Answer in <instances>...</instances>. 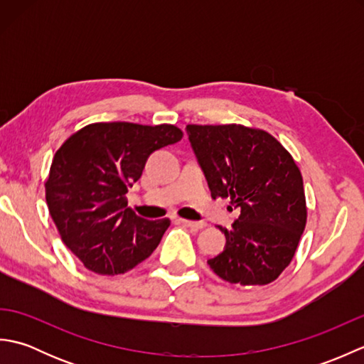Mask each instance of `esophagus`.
I'll list each match as a JSON object with an SVG mask.
<instances>
[{
	"label": "esophagus",
	"instance_id": "1",
	"mask_svg": "<svg viewBox=\"0 0 364 364\" xmlns=\"http://www.w3.org/2000/svg\"><path fill=\"white\" fill-rule=\"evenodd\" d=\"M180 222L183 223L184 227H188V228L194 230V231H198V230H202V228L206 227L205 222H192V220H184V219H180Z\"/></svg>",
	"mask_w": 364,
	"mask_h": 364
}]
</instances>
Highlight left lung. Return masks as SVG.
Returning a JSON list of instances; mask_svg holds the SVG:
<instances>
[{"mask_svg": "<svg viewBox=\"0 0 364 364\" xmlns=\"http://www.w3.org/2000/svg\"><path fill=\"white\" fill-rule=\"evenodd\" d=\"M186 133L213 198H230L239 218L223 252L208 259L222 280L267 284L288 267L306 223L300 170L266 131L241 125H188Z\"/></svg>", "mask_w": 364, "mask_h": 364, "instance_id": "obj_1", "label": "left lung"}]
</instances>
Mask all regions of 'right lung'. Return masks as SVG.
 Listing matches in <instances>:
<instances>
[{
	"label": "right lung",
	"instance_id": "right-lung-1",
	"mask_svg": "<svg viewBox=\"0 0 364 364\" xmlns=\"http://www.w3.org/2000/svg\"><path fill=\"white\" fill-rule=\"evenodd\" d=\"M181 137L173 125L90 123L54 154L46 203L64 244L92 272H128L161 242L170 220L139 218L127 192L150 154Z\"/></svg>",
	"mask_w": 364,
	"mask_h": 364
}]
</instances>
